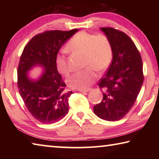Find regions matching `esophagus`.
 I'll use <instances>...</instances> for the list:
<instances>
[{"instance_id":"obj_1","label":"esophagus","mask_w":159,"mask_h":159,"mask_svg":"<svg viewBox=\"0 0 159 159\" xmlns=\"http://www.w3.org/2000/svg\"><path fill=\"white\" fill-rule=\"evenodd\" d=\"M80 92L81 93H88L90 91V89H86V90H79Z\"/></svg>"}]
</instances>
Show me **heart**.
<instances>
[{"instance_id": "obj_1", "label": "heart", "mask_w": 159, "mask_h": 159, "mask_svg": "<svg viewBox=\"0 0 159 159\" xmlns=\"http://www.w3.org/2000/svg\"><path fill=\"white\" fill-rule=\"evenodd\" d=\"M66 50L84 56L83 71L74 74L67 79V85L73 89L86 90L98 78L95 69L99 72L108 68L113 58V47L110 39L105 35H97L80 31L69 40ZM56 67L61 74L67 76L70 68L66 58V51L57 54L55 57Z\"/></svg>"}]
</instances>
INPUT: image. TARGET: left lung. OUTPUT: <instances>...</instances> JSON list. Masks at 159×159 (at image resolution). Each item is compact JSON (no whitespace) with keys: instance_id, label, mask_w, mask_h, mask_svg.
Returning <instances> with one entry per match:
<instances>
[{"instance_id":"1","label":"left lung","mask_w":159,"mask_h":159,"mask_svg":"<svg viewBox=\"0 0 159 159\" xmlns=\"http://www.w3.org/2000/svg\"><path fill=\"white\" fill-rule=\"evenodd\" d=\"M113 47V58L104 78L98 83L103 99L93 111L102 119H121L134 105L144 80L142 61L138 50L127 35L110 27L100 28Z\"/></svg>"}]
</instances>
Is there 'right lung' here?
Here are the masks:
<instances>
[{
    "label": "right lung",
    "instance_id": "add662e5",
    "mask_svg": "<svg viewBox=\"0 0 159 159\" xmlns=\"http://www.w3.org/2000/svg\"><path fill=\"white\" fill-rule=\"evenodd\" d=\"M79 29L68 31H48L32 38L21 54L17 69L19 92L28 111L42 123L51 124L63 118L69 111L66 84L58 73L55 57L61 46ZM36 66L43 68L33 79L28 72Z\"/></svg>",
    "mask_w": 159,
    "mask_h": 159
}]
</instances>
